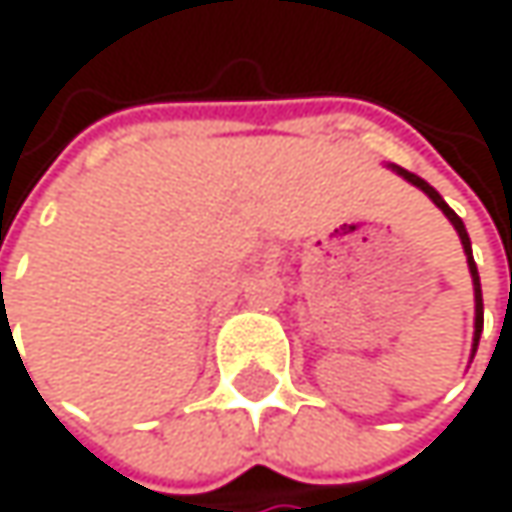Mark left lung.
I'll return each instance as SVG.
<instances>
[{
    "label": "left lung",
    "instance_id": "1",
    "mask_svg": "<svg viewBox=\"0 0 512 512\" xmlns=\"http://www.w3.org/2000/svg\"><path fill=\"white\" fill-rule=\"evenodd\" d=\"M390 170H396L402 179H408L411 185H417L423 194H429V200L450 218V224L456 227V233H459V239H462V248H465V258H468V270H471V282H474V351H477V345H480V333H483V291H480V273H477V264H474V254H471V236H468V230H465V221L447 206V200L426 182V179H420L417 173H411V170H405V167H399V164H390Z\"/></svg>",
    "mask_w": 512,
    "mask_h": 512
}]
</instances>
